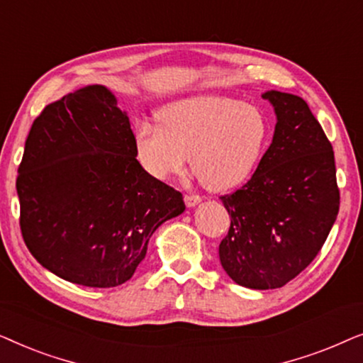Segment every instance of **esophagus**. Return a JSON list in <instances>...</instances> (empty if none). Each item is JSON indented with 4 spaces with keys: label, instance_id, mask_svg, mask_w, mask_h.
<instances>
[{
    "label": "esophagus",
    "instance_id": "34e87169",
    "mask_svg": "<svg viewBox=\"0 0 363 363\" xmlns=\"http://www.w3.org/2000/svg\"><path fill=\"white\" fill-rule=\"evenodd\" d=\"M201 203V196L198 195H185V205L188 208H195L196 205H200Z\"/></svg>",
    "mask_w": 363,
    "mask_h": 363
}]
</instances>
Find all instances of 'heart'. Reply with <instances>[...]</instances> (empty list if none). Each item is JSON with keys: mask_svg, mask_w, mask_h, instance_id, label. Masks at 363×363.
<instances>
[{"mask_svg": "<svg viewBox=\"0 0 363 363\" xmlns=\"http://www.w3.org/2000/svg\"><path fill=\"white\" fill-rule=\"evenodd\" d=\"M158 125L140 123L135 152L140 165L157 180L191 170L213 191L240 186L256 172L267 150L271 122L259 106L233 97L200 94L168 104Z\"/></svg>", "mask_w": 363, "mask_h": 363, "instance_id": "obj_1", "label": "heart"}]
</instances>
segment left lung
I'll use <instances>...</instances> for the list:
<instances>
[{
	"mask_svg": "<svg viewBox=\"0 0 363 363\" xmlns=\"http://www.w3.org/2000/svg\"><path fill=\"white\" fill-rule=\"evenodd\" d=\"M276 127L245 186L221 196L231 226L220 245L223 269L236 284L276 289L304 271L339 213L335 158L304 99L266 91Z\"/></svg>",
	"mask_w": 363,
	"mask_h": 363,
	"instance_id": "obj_1",
	"label": "left lung"
}]
</instances>
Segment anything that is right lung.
Returning a JSON list of instances; mask_svg holds the SVG:
<instances>
[{"mask_svg": "<svg viewBox=\"0 0 363 363\" xmlns=\"http://www.w3.org/2000/svg\"><path fill=\"white\" fill-rule=\"evenodd\" d=\"M16 190L31 255L89 287L130 279L158 226L185 211L182 193L138 163L128 113L104 86L44 108L29 130Z\"/></svg>", "mask_w": 363, "mask_h": 363, "instance_id": "obj_1", "label": "right lung"}]
</instances>
